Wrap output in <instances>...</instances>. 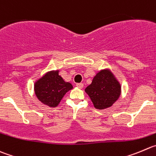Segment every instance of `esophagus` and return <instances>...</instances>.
<instances>
[{
	"label": "esophagus",
	"instance_id": "34e87169",
	"mask_svg": "<svg viewBox=\"0 0 156 156\" xmlns=\"http://www.w3.org/2000/svg\"><path fill=\"white\" fill-rule=\"evenodd\" d=\"M76 87L80 89H82L83 87V83H76Z\"/></svg>",
	"mask_w": 156,
	"mask_h": 156
}]
</instances>
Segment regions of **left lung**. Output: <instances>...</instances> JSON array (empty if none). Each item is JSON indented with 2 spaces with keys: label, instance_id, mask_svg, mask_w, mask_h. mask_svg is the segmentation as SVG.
Returning <instances> with one entry per match:
<instances>
[{
  "label": "left lung",
  "instance_id": "8db88e82",
  "mask_svg": "<svg viewBox=\"0 0 156 156\" xmlns=\"http://www.w3.org/2000/svg\"><path fill=\"white\" fill-rule=\"evenodd\" d=\"M85 92L96 109H105L111 107L119 99L121 84L110 69H101L96 73Z\"/></svg>",
  "mask_w": 156,
  "mask_h": 156
}]
</instances>
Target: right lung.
Returning <instances> with one entry per match:
<instances>
[{
	"instance_id": "right-lung-1",
	"label": "right lung",
	"mask_w": 156,
	"mask_h": 156,
	"mask_svg": "<svg viewBox=\"0 0 156 156\" xmlns=\"http://www.w3.org/2000/svg\"><path fill=\"white\" fill-rule=\"evenodd\" d=\"M60 70L46 73L34 83V93L37 99L50 107H57L68 91L73 87L59 75Z\"/></svg>"
}]
</instances>
